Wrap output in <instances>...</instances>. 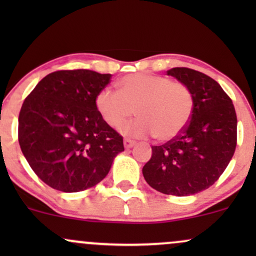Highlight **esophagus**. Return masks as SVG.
Masks as SVG:
<instances>
[{
  "mask_svg": "<svg viewBox=\"0 0 256 256\" xmlns=\"http://www.w3.org/2000/svg\"><path fill=\"white\" fill-rule=\"evenodd\" d=\"M134 144H136V142H134V140H130V138H125V140H124V146H125L126 149L132 148V146H134Z\"/></svg>",
  "mask_w": 256,
  "mask_h": 256,
  "instance_id": "esophagus-1",
  "label": "esophagus"
}]
</instances>
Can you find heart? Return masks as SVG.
Listing matches in <instances>:
<instances>
[{"mask_svg":"<svg viewBox=\"0 0 256 256\" xmlns=\"http://www.w3.org/2000/svg\"><path fill=\"white\" fill-rule=\"evenodd\" d=\"M119 91L106 88L98 94L96 110L110 128H119L134 112L140 118L123 126L125 136L154 134L161 142L178 137L189 124L194 112L192 90L164 76L132 73L118 82Z\"/></svg>","mask_w":256,"mask_h":256,"instance_id":"1","label":"heart"}]
</instances>
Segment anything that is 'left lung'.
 Segmentation results:
<instances>
[{
    "label": "left lung",
    "mask_w": 256,
    "mask_h": 256,
    "mask_svg": "<svg viewBox=\"0 0 256 256\" xmlns=\"http://www.w3.org/2000/svg\"><path fill=\"white\" fill-rule=\"evenodd\" d=\"M167 74L192 90L194 112L178 137L152 146L143 177L152 189L174 196H189L218 180L234 156L237 116L231 98L204 73L174 67Z\"/></svg>",
    "instance_id": "left-lung-1"
}]
</instances>
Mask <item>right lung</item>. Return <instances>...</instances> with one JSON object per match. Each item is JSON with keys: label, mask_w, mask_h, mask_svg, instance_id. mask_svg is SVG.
Masks as SVG:
<instances>
[{"label": "right lung", "mask_w": 256, "mask_h": 256, "mask_svg": "<svg viewBox=\"0 0 256 256\" xmlns=\"http://www.w3.org/2000/svg\"><path fill=\"white\" fill-rule=\"evenodd\" d=\"M112 74L90 70L49 73L25 98L18 138L40 180L52 189L77 192L95 186L124 152L122 137L96 110L98 94Z\"/></svg>", "instance_id": "add662e5"}]
</instances>
